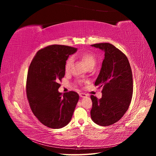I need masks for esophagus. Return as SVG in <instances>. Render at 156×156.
<instances>
[{"label":"esophagus","instance_id":"obj_1","mask_svg":"<svg viewBox=\"0 0 156 156\" xmlns=\"http://www.w3.org/2000/svg\"><path fill=\"white\" fill-rule=\"evenodd\" d=\"M79 96L81 98H84V97H87V95L84 93H79Z\"/></svg>","mask_w":156,"mask_h":156}]
</instances>
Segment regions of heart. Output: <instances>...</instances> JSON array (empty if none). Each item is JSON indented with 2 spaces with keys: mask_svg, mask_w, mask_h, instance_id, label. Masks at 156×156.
I'll return each mask as SVG.
<instances>
[{
  "mask_svg": "<svg viewBox=\"0 0 156 156\" xmlns=\"http://www.w3.org/2000/svg\"><path fill=\"white\" fill-rule=\"evenodd\" d=\"M79 56L81 58V59L83 60V62L88 68L90 66H94L96 64V56L91 51H83L82 53L79 54ZM72 62H73V58L72 57L69 58L67 60L66 63V65H65V69L67 72H69L71 67H72ZM78 83L79 84H81L83 81H79Z\"/></svg>",
  "mask_w": 156,
  "mask_h": 156,
  "instance_id": "heart-1",
  "label": "heart"
}]
</instances>
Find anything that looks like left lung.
I'll list each match as a JSON object with an SVG mask.
<instances>
[{
    "mask_svg": "<svg viewBox=\"0 0 156 156\" xmlns=\"http://www.w3.org/2000/svg\"><path fill=\"white\" fill-rule=\"evenodd\" d=\"M105 52L95 86L103 87L102 97L91 95V119L96 124L108 126L116 123L127 111L133 94V75L127 56L109 43L91 45Z\"/></svg>",
    "mask_w": 156,
    "mask_h": 156,
    "instance_id": "8db88e82",
    "label": "left lung"
}]
</instances>
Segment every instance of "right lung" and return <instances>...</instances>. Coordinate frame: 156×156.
<instances>
[{
    "label": "right lung",
    "instance_id": "1",
    "mask_svg": "<svg viewBox=\"0 0 156 156\" xmlns=\"http://www.w3.org/2000/svg\"><path fill=\"white\" fill-rule=\"evenodd\" d=\"M77 49L51 45L37 52L28 71L27 96L32 112L50 128L59 129L70 122L79 101V94L69 91L62 96L58 91L64 77L69 56Z\"/></svg>",
    "mask_w": 156,
    "mask_h": 156
}]
</instances>
